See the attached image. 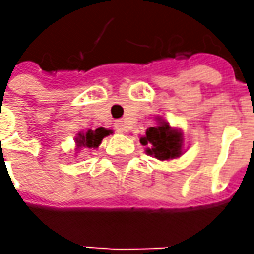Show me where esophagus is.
Masks as SVG:
<instances>
[{
  "mask_svg": "<svg viewBox=\"0 0 254 254\" xmlns=\"http://www.w3.org/2000/svg\"><path fill=\"white\" fill-rule=\"evenodd\" d=\"M114 128H116V131L117 132L126 131V126H124V123H123L122 120H117V122L114 123Z\"/></svg>",
  "mask_w": 254,
  "mask_h": 254,
  "instance_id": "esophagus-1",
  "label": "esophagus"
}]
</instances>
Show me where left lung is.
<instances>
[{
    "mask_svg": "<svg viewBox=\"0 0 254 254\" xmlns=\"http://www.w3.org/2000/svg\"><path fill=\"white\" fill-rule=\"evenodd\" d=\"M142 145H147V152L157 160L168 161L181 155L182 134L178 130L171 128L167 122H161L160 126L150 127L145 135L140 138Z\"/></svg>",
    "mask_w": 254,
    "mask_h": 254,
    "instance_id": "8db88e82",
    "label": "left lung"
}]
</instances>
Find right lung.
I'll list each match as a JSON object with an SVG mask.
<instances>
[{"instance_id": "add662e5", "label": "right lung", "mask_w": 254, "mask_h": 254, "mask_svg": "<svg viewBox=\"0 0 254 254\" xmlns=\"http://www.w3.org/2000/svg\"><path fill=\"white\" fill-rule=\"evenodd\" d=\"M112 134V130H106L103 127H99L96 130H89L86 132H79L76 142L77 147H86V148H97L104 137Z\"/></svg>"}]
</instances>
